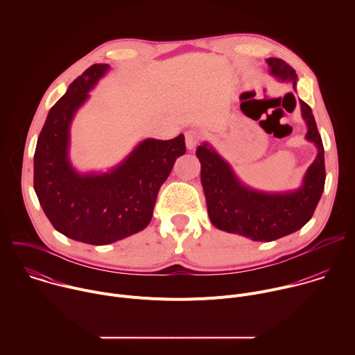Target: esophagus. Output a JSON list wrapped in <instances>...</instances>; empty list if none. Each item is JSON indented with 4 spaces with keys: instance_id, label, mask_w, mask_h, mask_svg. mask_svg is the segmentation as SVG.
I'll return each mask as SVG.
<instances>
[{
    "instance_id": "1",
    "label": "esophagus",
    "mask_w": 355,
    "mask_h": 355,
    "mask_svg": "<svg viewBox=\"0 0 355 355\" xmlns=\"http://www.w3.org/2000/svg\"><path fill=\"white\" fill-rule=\"evenodd\" d=\"M200 140V133L195 129H189L185 132V144L188 150H193Z\"/></svg>"
}]
</instances>
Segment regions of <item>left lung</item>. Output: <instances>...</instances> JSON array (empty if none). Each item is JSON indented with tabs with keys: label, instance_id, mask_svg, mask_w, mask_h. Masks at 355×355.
<instances>
[{
	"label": "left lung",
	"instance_id": "8db88e82",
	"mask_svg": "<svg viewBox=\"0 0 355 355\" xmlns=\"http://www.w3.org/2000/svg\"><path fill=\"white\" fill-rule=\"evenodd\" d=\"M270 76L279 83H289L296 91L297 76L284 60H266ZM302 118L308 132L305 139L313 143L318 155L303 174L300 185L288 191H263L247 185L236 174L209 141L196 148L200 162V182L205 192L208 215L215 227L254 241H272L305 226L324 189V148L315 116L308 104L299 99Z\"/></svg>",
	"mask_w": 355,
	"mask_h": 355
}]
</instances>
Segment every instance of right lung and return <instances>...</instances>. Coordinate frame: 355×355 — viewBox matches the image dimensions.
I'll list each match as a JSON object with an SVG mask.
<instances>
[{
    "label": "right lung",
    "instance_id": "obj_1",
    "mask_svg": "<svg viewBox=\"0 0 355 355\" xmlns=\"http://www.w3.org/2000/svg\"><path fill=\"white\" fill-rule=\"evenodd\" d=\"M110 64H94L50 108L33 156V188L53 227L76 241L105 245L143 230L160 187L185 153L184 135L143 139L107 171H78L70 159V129L89 91Z\"/></svg>",
    "mask_w": 355,
    "mask_h": 355
}]
</instances>
